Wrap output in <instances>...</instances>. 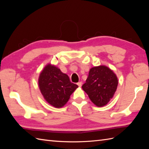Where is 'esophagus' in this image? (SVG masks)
Returning <instances> with one entry per match:
<instances>
[{"label": "esophagus", "mask_w": 149, "mask_h": 149, "mask_svg": "<svg viewBox=\"0 0 149 149\" xmlns=\"http://www.w3.org/2000/svg\"><path fill=\"white\" fill-rule=\"evenodd\" d=\"M77 85L79 87H81V86H82V82H79V83H77Z\"/></svg>", "instance_id": "1"}]
</instances>
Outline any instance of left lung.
Masks as SVG:
<instances>
[{"label":"left lung","instance_id":"left-lung-1","mask_svg":"<svg viewBox=\"0 0 149 149\" xmlns=\"http://www.w3.org/2000/svg\"><path fill=\"white\" fill-rule=\"evenodd\" d=\"M118 84V77L115 72L105 65H100L90 68L82 88L95 105L102 107L113 97Z\"/></svg>","mask_w":149,"mask_h":149}]
</instances>
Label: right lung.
Wrapping results in <instances>:
<instances>
[{
    "instance_id": "1",
    "label": "right lung",
    "mask_w": 149,
    "mask_h": 149,
    "mask_svg": "<svg viewBox=\"0 0 149 149\" xmlns=\"http://www.w3.org/2000/svg\"><path fill=\"white\" fill-rule=\"evenodd\" d=\"M38 86L45 100L56 108L64 106L78 88L77 84L71 83L68 75L50 63L40 73Z\"/></svg>"
}]
</instances>
